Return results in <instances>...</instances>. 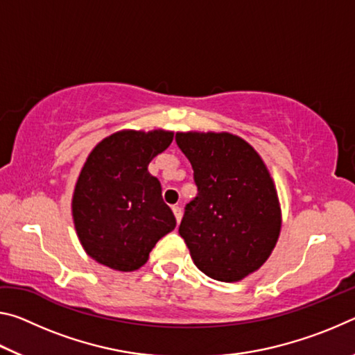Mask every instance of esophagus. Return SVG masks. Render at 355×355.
Returning <instances> with one entry per match:
<instances>
[{"label": "esophagus", "instance_id": "34e87169", "mask_svg": "<svg viewBox=\"0 0 355 355\" xmlns=\"http://www.w3.org/2000/svg\"><path fill=\"white\" fill-rule=\"evenodd\" d=\"M172 211H173V216H175V219H177V222H180V220H182V216H183V211H182V208H180L178 205H173V207H172Z\"/></svg>", "mask_w": 355, "mask_h": 355}]
</instances>
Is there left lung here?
Masks as SVG:
<instances>
[{
	"label": "left lung",
	"instance_id": "8db88e82",
	"mask_svg": "<svg viewBox=\"0 0 355 355\" xmlns=\"http://www.w3.org/2000/svg\"><path fill=\"white\" fill-rule=\"evenodd\" d=\"M194 171L197 196L178 233L208 277L238 282L271 255L280 233L272 178L254 147L230 133H178Z\"/></svg>",
	"mask_w": 355,
	"mask_h": 355
}]
</instances>
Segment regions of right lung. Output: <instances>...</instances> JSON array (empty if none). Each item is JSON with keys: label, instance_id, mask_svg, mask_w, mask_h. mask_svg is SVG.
<instances>
[{"label": "right lung", "instance_id": "right-lung-1", "mask_svg": "<svg viewBox=\"0 0 355 355\" xmlns=\"http://www.w3.org/2000/svg\"><path fill=\"white\" fill-rule=\"evenodd\" d=\"M163 130L119 131L95 147L75 186L71 211L84 250L117 271H135L177 225L148 164L171 146Z\"/></svg>", "mask_w": 355, "mask_h": 355}]
</instances>
